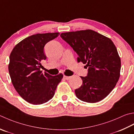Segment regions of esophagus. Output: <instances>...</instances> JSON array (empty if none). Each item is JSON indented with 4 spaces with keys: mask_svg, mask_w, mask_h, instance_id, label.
I'll use <instances>...</instances> for the list:
<instances>
[{
    "mask_svg": "<svg viewBox=\"0 0 134 134\" xmlns=\"http://www.w3.org/2000/svg\"><path fill=\"white\" fill-rule=\"evenodd\" d=\"M64 78L65 80H69L70 78H71V77H69V76H66V75H64Z\"/></svg>",
    "mask_w": 134,
    "mask_h": 134,
    "instance_id": "1",
    "label": "esophagus"
}]
</instances>
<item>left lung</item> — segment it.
<instances>
[{"label": "left lung", "mask_w": 134, "mask_h": 134, "mask_svg": "<svg viewBox=\"0 0 134 134\" xmlns=\"http://www.w3.org/2000/svg\"><path fill=\"white\" fill-rule=\"evenodd\" d=\"M61 38L77 53L78 62L85 64L86 77L75 90L81 100L96 103L111 92L119 81L121 60L110 39L96 31L86 30L62 33Z\"/></svg>", "instance_id": "8db88e82"}]
</instances>
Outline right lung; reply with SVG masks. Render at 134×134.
<instances>
[{
  "mask_svg": "<svg viewBox=\"0 0 134 134\" xmlns=\"http://www.w3.org/2000/svg\"><path fill=\"white\" fill-rule=\"evenodd\" d=\"M60 33L37 34L23 39L10 55L9 72L15 90L22 98L33 104H41L53 98L63 75L52 76L41 68L46 59L43 49Z\"/></svg>",
  "mask_w": 134,
  "mask_h": 134,
  "instance_id": "right-lung-1",
  "label": "right lung"
}]
</instances>
